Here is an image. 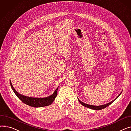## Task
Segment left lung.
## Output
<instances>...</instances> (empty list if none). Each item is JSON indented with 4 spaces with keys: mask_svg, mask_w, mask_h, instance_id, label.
<instances>
[{
    "mask_svg": "<svg viewBox=\"0 0 131 131\" xmlns=\"http://www.w3.org/2000/svg\"><path fill=\"white\" fill-rule=\"evenodd\" d=\"M122 92H121V93L114 100H113V101H112L111 102H110L109 103H108V104H105V105H100V106H93V105H88V104H85V103L82 102L80 100H79V99H78V100L79 101V102L81 103V105H83V106L85 107H87V108H89L90 109H94V110H96V111H98V110H101V109H102L104 108H105L106 107H108V106H109L111 104H112V103L116 99H117L118 98L119 96L121 95V94L122 93Z\"/></svg>",
    "mask_w": 131,
    "mask_h": 131,
    "instance_id": "left-lung-1",
    "label": "left lung"
}]
</instances>
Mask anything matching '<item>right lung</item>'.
<instances>
[{"label":"right lung","mask_w":131,"mask_h":131,"mask_svg":"<svg viewBox=\"0 0 131 131\" xmlns=\"http://www.w3.org/2000/svg\"><path fill=\"white\" fill-rule=\"evenodd\" d=\"M10 84L11 86V88L12 89L13 91L15 94L17 95V97L21 100L26 105H27L29 106H30L33 107H45L47 106L50 105L52 102L54 101L55 98L56 97L57 95V90L58 88L56 89V90L54 91V92L48 97H45V98H33V97H27V96L23 95L17 92L14 88L13 87L11 81L10 80Z\"/></svg>","instance_id":"add662e5"}]
</instances>
